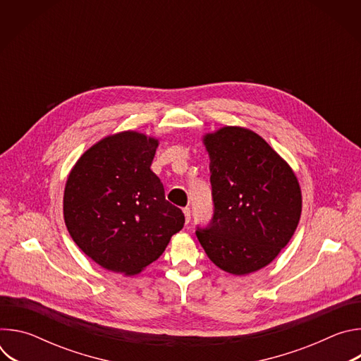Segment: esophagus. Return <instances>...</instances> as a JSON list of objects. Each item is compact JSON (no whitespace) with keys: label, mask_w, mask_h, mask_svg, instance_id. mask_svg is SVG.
Masks as SVG:
<instances>
[{"label":"esophagus","mask_w":361,"mask_h":361,"mask_svg":"<svg viewBox=\"0 0 361 361\" xmlns=\"http://www.w3.org/2000/svg\"><path fill=\"white\" fill-rule=\"evenodd\" d=\"M183 213H184V217H185V223H190V220H191V210L188 207H185L183 210Z\"/></svg>","instance_id":"obj_1"}]
</instances>
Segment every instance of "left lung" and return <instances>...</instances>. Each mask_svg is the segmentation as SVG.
<instances>
[{
    "label": "left lung",
    "mask_w": 361,
    "mask_h": 361,
    "mask_svg": "<svg viewBox=\"0 0 361 361\" xmlns=\"http://www.w3.org/2000/svg\"><path fill=\"white\" fill-rule=\"evenodd\" d=\"M213 217L197 238L221 270L244 276L270 264L293 237L301 191L290 166L259 135L224 127L204 137Z\"/></svg>",
    "instance_id": "8db88e82"
}]
</instances>
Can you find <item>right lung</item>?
Wrapping results in <instances>:
<instances>
[{"label":"right lung","instance_id":"1","mask_svg":"<svg viewBox=\"0 0 361 361\" xmlns=\"http://www.w3.org/2000/svg\"><path fill=\"white\" fill-rule=\"evenodd\" d=\"M159 141L135 131L102 138L71 170L64 220L74 243L101 267L133 276L156 262L184 227L151 171Z\"/></svg>","mask_w":361,"mask_h":361}]
</instances>
